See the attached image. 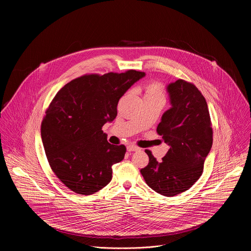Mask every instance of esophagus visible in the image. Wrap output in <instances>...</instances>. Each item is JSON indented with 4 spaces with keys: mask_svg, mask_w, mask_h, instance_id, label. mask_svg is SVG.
I'll list each match as a JSON object with an SVG mask.
<instances>
[{
    "mask_svg": "<svg viewBox=\"0 0 251 251\" xmlns=\"http://www.w3.org/2000/svg\"><path fill=\"white\" fill-rule=\"evenodd\" d=\"M127 150L129 152H135V151H139L140 148H138V147H136L134 145H129V146H127Z\"/></svg>",
    "mask_w": 251,
    "mask_h": 251,
    "instance_id": "esophagus-1",
    "label": "esophagus"
}]
</instances>
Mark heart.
Returning <instances> with one entry per match:
<instances>
[{
    "mask_svg": "<svg viewBox=\"0 0 251 251\" xmlns=\"http://www.w3.org/2000/svg\"><path fill=\"white\" fill-rule=\"evenodd\" d=\"M144 98L149 99H159L164 101L165 95L163 92L162 87L158 83H151L145 87V94Z\"/></svg>",
    "mask_w": 251,
    "mask_h": 251,
    "instance_id": "heart-1",
    "label": "heart"
}]
</instances>
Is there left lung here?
Returning <instances> with one entry per match:
<instances>
[{"instance_id":"1","label":"left lung","mask_w":251,"mask_h":251,"mask_svg":"<svg viewBox=\"0 0 251 251\" xmlns=\"http://www.w3.org/2000/svg\"><path fill=\"white\" fill-rule=\"evenodd\" d=\"M170 108L157 132L169 146L161 162L149 150V164L140 172L156 193L174 197L189 190L202 174L212 146V129L204 97L192 83L177 79L166 86Z\"/></svg>"}]
</instances>
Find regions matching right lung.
I'll return each mask as SVG.
<instances>
[{
    "mask_svg": "<svg viewBox=\"0 0 251 251\" xmlns=\"http://www.w3.org/2000/svg\"><path fill=\"white\" fill-rule=\"evenodd\" d=\"M145 73L90 75L65 84L54 96L42 123L48 161L59 180L78 195H92L108 185L112 166L126 147L111 145L102 126L117 116L124 93Z\"/></svg>",
    "mask_w": 251,
    "mask_h": 251,
    "instance_id": "1",
    "label": "right lung"
}]
</instances>
